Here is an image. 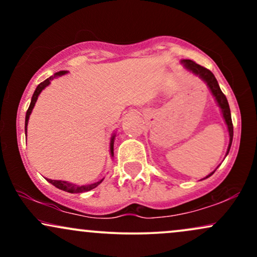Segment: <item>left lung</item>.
Listing matches in <instances>:
<instances>
[{"mask_svg":"<svg viewBox=\"0 0 257 257\" xmlns=\"http://www.w3.org/2000/svg\"><path fill=\"white\" fill-rule=\"evenodd\" d=\"M181 63L184 64V67L187 70V71L192 72L193 75L198 76V77L202 79L203 82H205L206 85H208L209 90L211 91V94H213V96L215 98V101L217 102L221 112H222V117H223V119H225V123L227 124V129H228V134H229V144H228V149H227V152H226V156H227L229 152V149H231L232 140H233V124H232V118H231V110H229V105H228V101H227L225 94L221 91L220 85H219V83H217L216 78H215V76L213 75V72H211L210 70L205 69V67L200 66V65L196 64L194 61L188 60V59L182 60ZM215 170L213 173L209 174L208 176H205L204 179L213 175V174L215 173Z\"/></svg>","mask_w":257,"mask_h":257,"instance_id":"8db88e82","label":"left lung"}]
</instances>
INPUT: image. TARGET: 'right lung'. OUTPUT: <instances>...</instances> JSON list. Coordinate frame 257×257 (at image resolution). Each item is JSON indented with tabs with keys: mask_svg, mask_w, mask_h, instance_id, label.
Here are the masks:
<instances>
[{
	"mask_svg": "<svg viewBox=\"0 0 257 257\" xmlns=\"http://www.w3.org/2000/svg\"><path fill=\"white\" fill-rule=\"evenodd\" d=\"M65 73H67V71H59V72H55L54 75L51 76L49 78H47L46 81H43L42 83H40L37 85L36 90L34 91V95H32L31 98V102H30V106H29L28 111H26V116H25V134L26 132H28V123H29V118H30V114L32 110H34V106L36 104L37 99H38V95L41 94V91H42L44 88L48 87L49 84H51V82L53 81L54 78L57 77H60V76L65 75ZM114 138H116V134H113L111 137V141H110V155L111 157H113V143H114ZM48 180V182H51L53 186H55V187L59 188V190H63V191H66V192L69 193H82V192H87V191H90L93 190V188H95L96 186L101 184V181L104 179L99 180V181L94 182V184H90V185H76V184H71V182H67V181H63V180H52V179H47Z\"/></svg>",
	"mask_w": 257,
	"mask_h": 257,
	"instance_id": "obj_1",
	"label": "right lung"
}]
</instances>
